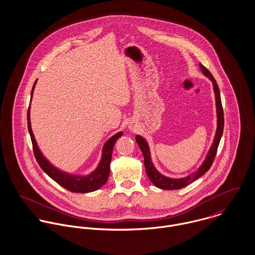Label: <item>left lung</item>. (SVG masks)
Returning a JSON list of instances; mask_svg holds the SVG:
<instances>
[{"mask_svg": "<svg viewBox=\"0 0 255 255\" xmlns=\"http://www.w3.org/2000/svg\"><path fill=\"white\" fill-rule=\"evenodd\" d=\"M200 70L202 71V73H204L209 79H211V81L213 82V88H214V92H215V99H216V110H217V130H216V134L213 140L212 146L206 156L205 161L203 162V164L199 167L198 171H196L195 173L187 176L186 178L183 179H170L167 178L163 175H161L154 167L153 163L151 162V156H150V150L148 144L146 142L145 139L139 135H136L135 140L137 142V144L139 146V148L141 149L143 156H144V166H145V171L149 180L153 182L157 187L162 188V189H180L186 185H188L189 183L194 182L195 180H197L198 178H200L201 176H203L212 166L213 161L215 159V156L217 154V149H218L219 143L223 134V129H224V112H223V107H222V102H221V96H220V90H219L218 84L215 80V78L213 77V75L211 73L202 65L200 64Z\"/></svg>", "mask_w": 255, "mask_h": 255, "instance_id": "left-lung-1", "label": "left lung"}]
</instances>
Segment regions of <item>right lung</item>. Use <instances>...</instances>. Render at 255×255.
Segmentation results:
<instances>
[{"label": "right lung", "mask_w": 255, "mask_h": 255, "mask_svg": "<svg viewBox=\"0 0 255 255\" xmlns=\"http://www.w3.org/2000/svg\"><path fill=\"white\" fill-rule=\"evenodd\" d=\"M37 81V80H36ZM36 81L33 84L32 90H31V98L33 95V90L36 84ZM27 126H28V131L31 137L32 146H33V153L36 158L37 163L41 167V169L57 183L65 187L66 189L72 191V192H80V193H86L91 192L94 190H97L102 185H104L109 178L110 175V164L112 160V152L113 148L116 143V141L123 135V132L120 131L113 135L109 140L105 143L102 151V158L101 161L96 168L94 172H92L90 175L86 177L82 176H75L71 175L65 172L60 171L59 169L55 168L53 165L48 162V160L43 156V154L40 152L38 146H37L36 140L34 138L31 125H30V104L27 111Z\"/></svg>", "instance_id": "1"}]
</instances>
